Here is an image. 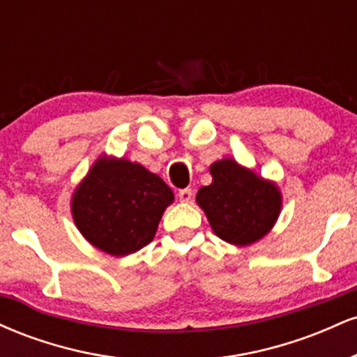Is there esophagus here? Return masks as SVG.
Segmentation results:
<instances>
[{
    "instance_id": "1",
    "label": "esophagus",
    "mask_w": 357,
    "mask_h": 357,
    "mask_svg": "<svg viewBox=\"0 0 357 357\" xmlns=\"http://www.w3.org/2000/svg\"><path fill=\"white\" fill-rule=\"evenodd\" d=\"M178 196H179V199H181V202H184V203L191 202V199H192V190H191V188H183V190H179Z\"/></svg>"
}]
</instances>
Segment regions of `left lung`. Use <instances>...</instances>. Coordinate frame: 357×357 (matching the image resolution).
Segmentation results:
<instances>
[{
	"label": "left lung",
	"mask_w": 357,
	"mask_h": 357,
	"mask_svg": "<svg viewBox=\"0 0 357 357\" xmlns=\"http://www.w3.org/2000/svg\"><path fill=\"white\" fill-rule=\"evenodd\" d=\"M213 183L203 186L196 202L206 213L213 231L233 245H250L267 235L280 213L277 186L252 171L223 159L210 167Z\"/></svg>",
	"instance_id": "8db88e82"
}]
</instances>
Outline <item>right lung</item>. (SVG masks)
<instances>
[{"label":"right lung","mask_w":357,"mask_h":357,"mask_svg":"<svg viewBox=\"0 0 357 357\" xmlns=\"http://www.w3.org/2000/svg\"><path fill=\"white\" fill-rule=\"evenodd\" d=\"M171 188L137 162L99 159L72 199L77 228L93 247L129 255L153 241L173 203Z\"/></svg>","instance_id":"right-lung-1"}]
</instances>
